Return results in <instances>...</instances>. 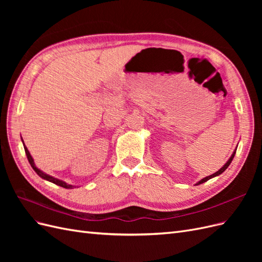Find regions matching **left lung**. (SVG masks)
I'll use <instances>...</instances> for the list:
<instances>
[{"mask_svg":"<svg viewBox=\"0 0 262 262\" xmlns=\"http://www.w3.org/2000/svg\"><path fill=\"white\" fill-rule=\"evenodd\" d=\"M235 153H236V149L234 150V153L232 154V156L229 157V160L226 162V164L223 166V167H222L220 170H217L216 172H214V173H212V175H210V176H208V177H205V178H203V179H201L199 182H196V185H201V184H203V182H205V181H208L209 179H211V178H213V177H216V176H219V175H221L222 172H224L225 171V169L228 167L229 166V164L232 163V161H233V158H234V156H235Z\"/></svg>","mask_w":262,"mask_h":262,"instance_id":"left-lung-1","label":"left lung"}]
</instances>
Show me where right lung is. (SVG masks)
<instances>
[{"instance_id":"obj_1","label":"right lung","mask_w":262,"mask_h":262,"mask_svg":"<svg viewBox=\"0 0 262 262\" xmlns=\"http://www.w3.org/2000/svg\"><path fill=\"white\" fill-rule=\"evenodd\" d=\"M21 141H23V139H21ZM23 142H24V141H23ZM23 144H24V143H23ZM24 148H25V153H26V156H27V158H28L29 164L31 165V167H33V169L37 172L38 176H40L42 179L48 180V181H50V182H53V184L58 185V186H60V187H63V188H67V189H72V188H74V186L68 185L67 182H64V181H62V180H60V179L54 178V177H52V176H50V175H47V173H45L43 171H41L40 169L37 168L36 165H35V162H34V160H33V157H31V155H30V153H29V150L27 149V147L25 146V144H24Z\"/></svg>"}]
</instances>
